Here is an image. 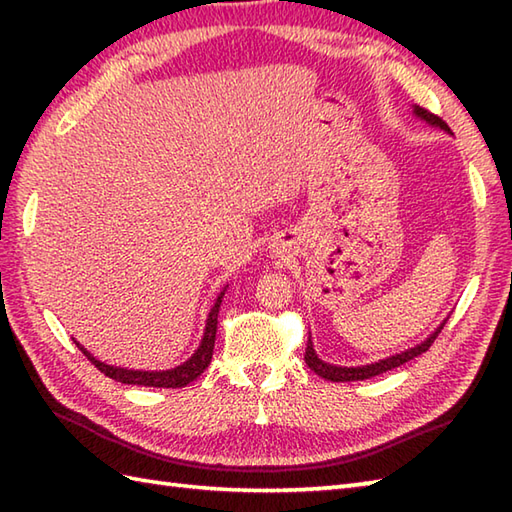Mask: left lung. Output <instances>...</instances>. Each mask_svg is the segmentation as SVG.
<instances>
[{
  "label": "left lung",
  "mask_w": 512,
  "mask_h": 512,
  "mask_svg": "<svg viewBox=\"0 0 512 512\" xmlns=\"http://www.w3.org/2000/svg\"><path fill=\"white\" fill-rule=\"evenodd\" d=\"M411 112H413V116L420 118V121L429 123L431 127H438V129H442V132L451 134L449 125L444 123L442 118H438L436 114H431V112L424 110V107H420V105H413V107H411ZM444 323H447V319H444V321L438 325V328L433 330V332L427 336V339L420 341L418 345L409 347V350H405V352H398V354H391V356H387V358H380V361H376V363L356 365V367H345V365H332V363H325L323 358H319V354L314 352L312 336H308L306 356H303V358H306V363H308V367L312 369L314 374H319V376H321V378H325V380H332V383H350V380H365V378H372V376H378V374H385V372H389V369L400 367L402 363L411 361V358L420 356L422 352H427L429 347H431V343L436 341V336L440 334V330L444 328Z\"/></svg>",
  "instance_id": "1"
}]
</instances>
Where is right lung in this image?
<instances>
[{"label":"right lung","instance_id":"right-lung-1","mask_svg":"<svg viewBox=\"0 0 512 512\" xmlns=\"http://www.w3.org/2000/svg\"><path fill=\"white\" fill-rule=\"evenodd\" d=\"M228 286L222 288L220 295H217L213 308L209 310V317H206V325H204V334H202V341L198 345V350L191 354V358L187 361L171 367V369H156V372H145V369H127V367H116V365H107L99 358L92 356L85 347L74 341L76 347L90 358L92 365H96L101 369L105 376H110L118 383H125V385H140V387H167V389H176V387H187L189 383H193L195 378H198L206 367H209L211 358H213V347H215V332H217V312H220V303L224 299V292Z\"/></svg>","mask_w":512,"mask_h":512}]
</instances>
